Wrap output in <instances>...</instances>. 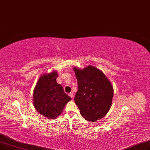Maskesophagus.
<instances>
[{"label":"esophagus","instance_id":"obj_1","mask_svg":"<svg viewBox=\"0 0 150 150\" xmlns=\"http://www.w3.org/2000/svg\"><path fill=\"white\" fill-rule=\"evenodd\" d=\"M68 95H69L71 98H73V97H74V96H73V94L72 93H70L68 94Z\"/></svg>","mask_w":150,"mask_h":150}]
</instances>
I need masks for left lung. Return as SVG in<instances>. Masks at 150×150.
<instances>
[{"label": "left lung", "instance_id": "left-lung-1", "mask_svg": "<svg viewBox=\"0 0 150 150\" xmlns=\"http://www.w3.org/2000/svg\"><path fill=\"white\" fill-rule=\"evenodd\" d=\"M73 70L78 84L74 101L81 115L90 122L101 119L112 106L113 88L111 82L101 70L93 66L83 69L74 67Z\"/></svg>", "mask_w": 150, "mask_h": 150}]
</instances>
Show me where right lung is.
I'll use <instances>...</instances> for the list:
<instances>
[{
	"mask_svg": "<svg viewBox=\"0 0 150 150\" xmlns=\"http://www.w3.org/2000/svg\"><path fill=\"white\" fill-rule=\"evenodd\" d=\"M57 71L40 76L33 92V102L35 109L40 115L49 120H54L62 112L65 105L71 100L56 81Z\"/></svg>",
	"mask_w": 150,
	"mask_h": 150,
	"instance_id": "right-lung-1",
	"label": "right lung"
}]
</instances>
